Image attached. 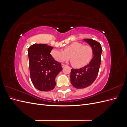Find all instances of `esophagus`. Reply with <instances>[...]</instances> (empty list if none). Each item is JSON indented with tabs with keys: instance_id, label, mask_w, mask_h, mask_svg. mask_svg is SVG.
I'll use <instances>...</instances> for the list:
<instances>
[{
	"instance_id": "1",
	"label": "esophagus",
	"mask_w": 127,
	"mask_h": 127,
	"mask_svg": "<svg viewBox=\"0 0 127 127\" xmlns=\"http://www.w3.org/2000/svg\"><path fill=\"white\" fill-rule=\"evenodd\" d=\"M66 66V64H61V66H62V67H63V68L64 67Z\"/></svg>"
}]
</instances>
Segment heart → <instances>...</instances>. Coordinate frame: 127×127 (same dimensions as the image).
I'll use <instances>...</instances> for the list:
<instances>
[{"mask_svg": "<svg viewBox=\"0 0 127 127\" xmlns=\"http://www.w3.org/2000/svg\"><path fill=\"white\" fill-rule=\"evenodd\" d=\"M50 54L53 59L60 63L68 60L70 56L73 66L76 68H82L90 62L93 56V50L89 45L73 42L66 46L64 51L53 49Z\"/></svg>", "mask_w": 127, "mask_h": 127, "instance_id": "obj_1", "label": "heart"}]
</instances>
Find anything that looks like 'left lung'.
<instances>
[{
    "label": "left lung",
    "instance_id": "8db88e82",
    "mask_svg": "<svg viewBox=\"0 0 127 127\" xmlns=\"http://www.w3.org/2000/svg\"><path fill=\"white\" fill-rule=\"evenodd\" d=\"M84 41L89 44L93 50V58L86 66L71 70L70 82L72 85L78 88H84L92 85L96 78L101 65L102 48L99 42L90 39Z\"/></svg>",
    "mask_w": 127,
    "mask_h": 127
}]
</instances>
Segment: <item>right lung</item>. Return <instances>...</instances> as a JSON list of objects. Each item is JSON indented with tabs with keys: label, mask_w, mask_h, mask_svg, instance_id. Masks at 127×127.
<instances>
[{
	"label": "right lung",
	"mask_w": 127,
	"mask_h": 127,
	"mask_svg": "<svg viewBox=\"0 0 127 127\" xmlns=\"http://www.w3.org/2000/svg\"><path fill=\"white\" fill-rule=\"evenodd\" d=\"M53 47L45 44H34L28 49L30 74L36 89L48 92L55 87V78L63 68L51 56Z\"/></svg>",
	"instance_id": "add662e5"
}]
</instances>
